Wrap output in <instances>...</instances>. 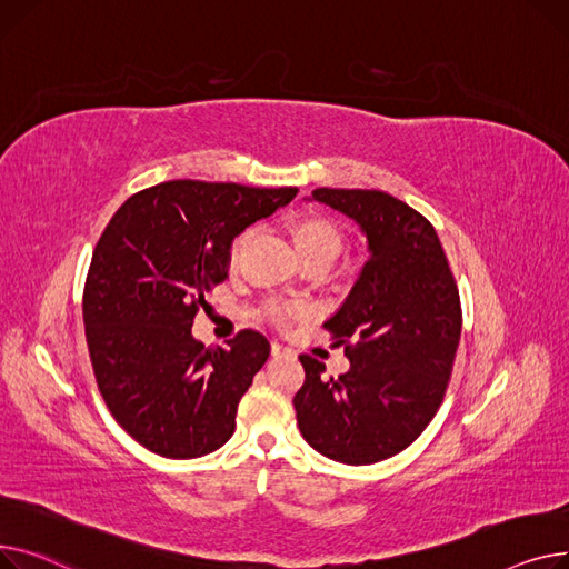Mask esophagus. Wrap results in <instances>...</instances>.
<instances>
[{
	"mask_svg": "<svg viewBox=\"0 0 569 569\" xmlns=\"http://www.w3.org/2000/svg\"><path fill=\"white\" fill-rule=\"evenodd\" d=\"M271 351H273V353H284V351H289V349H287L284 345H280V342H273V345H271Z\"/></svg>",
	"mask_w": 569,
	"mask_h": 569,
	"instance_id": "obj_1",
	"label": "esophagus"
}]
</instances>
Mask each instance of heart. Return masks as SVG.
Wrapping results in <instances>:
<instances>
[{
    "label": "heart",
    "mask_w": 569,
    "mask_h": 569,
    "mask_svg": "<svg viewBox=\"0 0 569 569\" xmlns=\"http://www.w3.org/2000/svg\"><path fill=\"white\" fill-rule=\"evenodd\" d=\"M289 233H291V241L303 261L312 259V257H326L332 261L340 254V248H342L340 229L323 216H317V213L296 216L289 222ZM252 237H254V229L246 227L231 239V243L227 248L229 269H239V263H241ZM266 315H269L271 321L284 326L298 317H303L306 308L284 303V300H271V303L266 306Z\"/></svg>",
    "instance_id": "obj_1"
}]
</instances>
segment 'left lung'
<instances>
[{"instance_id":"8db88e82","label":"left lung","mask_w":569,"mask_h":569,"mask_svg":"<svg viewBox=\"0 0 569 569\" xmlns=\"http://www.w3.org/2000/svg\"><path fill=\"white\" fill-rule=\"evenodd\" d=\"M317 202L358 222L370 259L323 328L345 345L349 372L300 353L298 429L323 457L375 463L409 448L437 416L461 336V300L431 222L381 190L317 188Z\"/></svg>"}]
</instances>
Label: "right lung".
<instances>
[{
  "label": "right lung",
  "instance_id": "right-lung-1",
  "mask_svg": "<svg viewBox=\"0 0 569 569\" xmlns=\"http://www.w3.org/2000/svg\"><path fill=\"white\" fill-rule=\"evenodd\" d=\"M296 192L164 181L128 197L100 233L82 293L89 358L112 418L147 450L192 459L229 441L271 345L246 328L209 349L190 328L227 280L231 239Z\"/></svg>",
  "mask_w": 569,
  "mask_h": 569
}]
</instances>
